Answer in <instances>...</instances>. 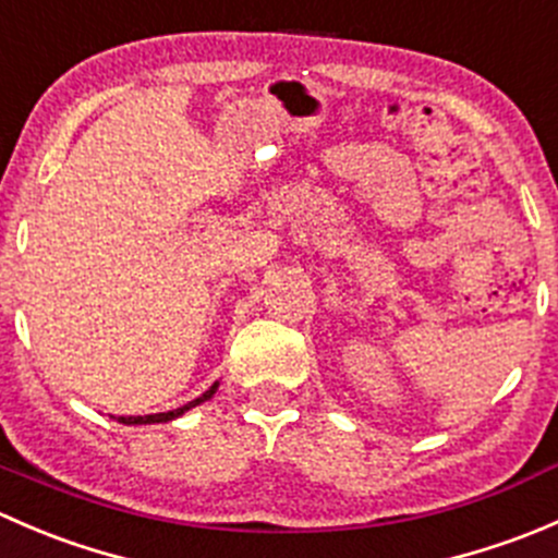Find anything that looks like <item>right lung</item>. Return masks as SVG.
Listing matches in <instances>:
<instances>
[{"label":"right lung","mask_w":558,"mask_h":558,"mask_svg":"<svg viewBox=\"0 0 558 558\" xmlns=\"http://www.w3.org/2000/svg\"><path fill=\"white\" fill-rule=\"evenodd\" d=\"M216 391H218V380L210 388H207V391L202 393V397L191 399V402L183 404V408H174V410H167V413H154V415H118L116 421H118V424H126V426L167 424V421H174V418H180V415H183V413H189V410L196 408V404H202V402H207V399H213V393H216Z\"/></svg>","instance_id":"obj_1"}]
</instances>
